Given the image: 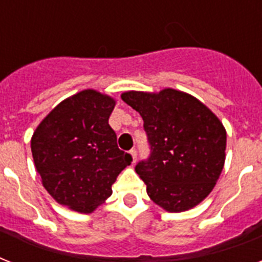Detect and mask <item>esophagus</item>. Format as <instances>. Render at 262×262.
<instances>
[{
  "label": "esophagus",
  "mask_w": 262,
  "mask_h": 262,
  "mask_svg": "<svg viewBox=\"0 0 262 262\" xmlns=\"http://www.w3.org/2000/svg\"><path fill=\"white\" fill-rule=\"evenodd\" d=\"M130 158H132V163H136V160H137V151L136 149H132L130 152Z\"/></svg>",
  "instance_id": "1"
}]
</instances>
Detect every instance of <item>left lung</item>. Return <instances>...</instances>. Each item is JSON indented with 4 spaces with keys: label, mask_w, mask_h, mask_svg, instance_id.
Returning <instances> with one entry per match:
<instances>
[{
    "label": "left lung",
    "mask_w": 262,
    "mask_h": 262,
    "mask_svg": "<svg viewBox=\"0 0 262 262\" xmlns=\"http://www.w3.org/2000/svg\"><path fill=\"white\" fill-rule=\"evenodd\" d=\"M121 98L144 121L151 156L136 166L149 199L167 212L199 205L215 187L226 160L223 123L191 95L164 88Z\"/></svg>",
    "instance_id": "obj_1"
}]
</instances>
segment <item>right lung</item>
I'll list each match as a JSON object with an SVG mask.
<instances>
[{
	"instance_id": "obj_1",
	"label": "right lung",
	"mask_w": 262,
	"mask_h": 262,
	"mask_svg": "<svg viewBox=\"0 0 262 262\" xmlns=\"http://www.w3.org/2000/svg\"><path fill=\"white\" fill-rule=\"evenodd\" d=\"M115 99L84 90L57 104L31 139L36 171L61 205L91 213L111 195V186L132 158L117 145L108 125Z\"/></svg>"
}]
</instances>
